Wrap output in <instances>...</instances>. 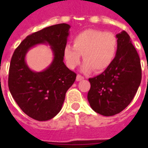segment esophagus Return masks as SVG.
Returning <instances> with one entry per match:
<instances>
[{"mask_svg":"<svg viewBox=\"0 0 148 148\" xmlns=\"http://www.w3.org/2000/svg\"><path fill=\"white\" fill-rule=\"evenodd\" d=\"M82 80H84V77H82L81 75H80V74H77V77H76V81H82Z\"/></svg>","mask_w":148,"mask_h":148,"instance_id":"esophagus-1","label":"esophagus"}]
</instances>
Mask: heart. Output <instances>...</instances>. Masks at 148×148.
Wrapping results in <instances>:
<instances>
[{
	"mask_svg": "<svg viewBox=\"0 0 148 148\" xmlns=\"http://www.w3.org/2000/svg\"><path fill=\"white\" fill-rule=\"evenodd\" d=\"M73 43V46L66 45L64 50L65 61L71 69L80 64L81 55H83L82 71H103L111 65L117 55V39L111 32L88 29L75 36Z\"/></svg>",
	"mask_w": 148,
	"mask_h": 148,
	"instance_id": "heart-1",
	"label": "heart"
}]
</instances>
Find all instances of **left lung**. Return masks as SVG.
<instances>
[{
  "mask_svg": "<svg viewBox=\"0 0 148 148\" xmlns=\"http://www.w3.org/2000/svg\"><path fill=\"white\" fill-rule=\"evenodd\" d=\"M117 52L110 67L89 78L88 100L95 112L113 116L129 105L141 81L140 58L126 31L116 35Z\"/></svg>",
  "mask_w": 148,
  "mask_h": 148,
  "instance_id": "8db88e82",
  "label": "left lung"
}]
</instances>
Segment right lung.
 I'll list each match as a JSON object with an SVG mask.
<instances>
[{
  "instance_id": "obj_1",
  "label": "right lung",
  "mask_w": 148,
  "mask_h": 148,
  "mask_svg": "<svg viewBox=\"0 0 148 148\" xmlns=\"http://www.w3.org/2000/svg\"><path fill=\"white\" fill-rule=\"evenodd\" d=\"M71 26L59 24L27 36L13 53L9 69L8 87L17 105L27 116L39 121L53 118L62 108L67 90L76 74L64 63V50ZM38 44L51 46L52 62L42 72H34L25 58L29 49Z\"/></svg>"
}]
</instances>
